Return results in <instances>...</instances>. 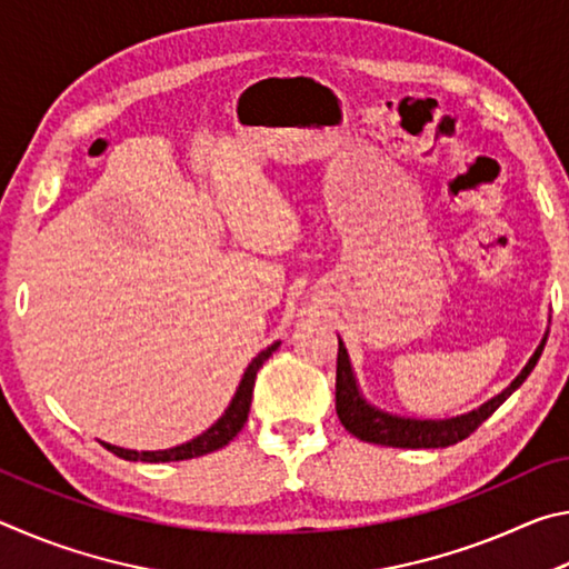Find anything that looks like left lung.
Segmentation results:
<instances>
[{
	"instance_id": "8db88e82",
	"label": "left lung",
	"mask_w": 569,
	"mask_h": 569,
	"mask_svg": "<svg viewBox=\"0 0 569 569\" xmlns=\"http://www.w3.org/2000/svg\"><path fill=\"white\" fill-rule=\"evenodd\" d=\"M547 343V336L542 343L537 346V351L529 363L522 369V373L509 383L499 397L492 401L481 403L477 411H469L465 417L445 419V421H419V419H401L383 413L379 409L369 407L361 399L359 387H356L349 353H346L343 343L339 339V359H336V413H339L346 431H351L356 439L369 441V445L381 447H399V449H439L451 447L457 441L467 439L471 431H477L492 413L502 407V403L512 397V391L522 387V381L532 373L535 363L542 356V349Z\"/></svg>"
}]
</instances>
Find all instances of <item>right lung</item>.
Masks as SVG:
<instances>
[{"instance_id": "right-lung-1", "label": "right lung", "mask_w": 569, "mask_h": 569, "mask_svg": "<svg viewBox=\"0 0 569 569\" xmlns=\"http://www.w3.org/2000/svg\"><path fill=\"white\" fill-rule=\"evenodd\" d=\"M276 349H278V343L268 346L266 351L258 353L256 359L248 363V369L243 373V379H240V387L236 391L233 401H230V407L226 409L223 417H220L213 423V427L206 431V435H200L198 439L188 441V445L172 447V449H166V451H132V449H120V447L104 445V441H102L104 449H110L112 455H118V457L128 459V461H150V465H158V461H180V459L203 457V455H210V451L226 447L230 439L238 437V431L243 429V423L248 421L250 399H253V387H256V373Z\"/></svg>"}]
</instances>
